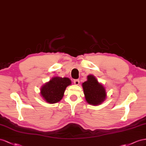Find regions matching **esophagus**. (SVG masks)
Masks as SVG:
<instances>
[{
	"instance_id": "34e87169",
	"label": "esophagus",
	"mask_w": 146,
	"mask_h": 146,
	"mask_svg": "<svg viewBox=\"0 0 146 146\" xmlns=\"http://www.w3.org/2000/svg\"><path fill=\"white\" fill-rule=\"evenodd\" d=\"M73 82L75 85H78L79 84H80V80H74L73 81Z\"/></svg>"
}]
</instances>
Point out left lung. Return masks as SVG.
Listing matches in <instances>:
<instances>
[{
	"label": "left lung",
	"instance_id": "8db88e82",
	"mask_svg": "<svg viewBox=\"0 0 146 146\" xmlns=\"http://www.w3.org/2000/svg\"><path fill=\"white\" fill-rule=\"evenodd\" d=\"M87 79L82 84L86 101L93 106L101 105L107 97L105 87L92 74L87 76Z\"/></svg>",
	"mask_w": 146,
	"mask_h": 146
}]
</instances>
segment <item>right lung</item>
Instances as JSON below:
<instances>
[{
  "instance_id": "1",
  "label": "right lung",
  "mask_w": 146,
  "mask_h": 146,
  "mask_svg": "<svg viewBox=\"0 0 146 146\" xmlns=\"http://www.w3.org/2000/svg\"><path fill=\"white\" fill-rule=\"evenodd\" d=\"M71 84L72 81L68 78L53 77L41 87V97L48 103H56L63 98L66 87Z\"/></svg>"
}]
</instances>
